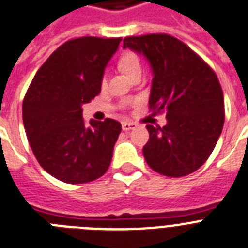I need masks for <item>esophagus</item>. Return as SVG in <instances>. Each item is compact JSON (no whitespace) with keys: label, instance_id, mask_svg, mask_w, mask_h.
<instances>
[{"label":"esophagus","instance_id":"1","mask_svg":"<svg viewBox=\"0 0 248 248\" xmlns=\"http://www.w3.org/2000/svg\"><path fill=\"white\" fill-rule=\"evenodd\" d=\"M136 126H138V124H132V122H122V130L124 131L134 130V128H136Z\"/></svg>","mask_w":248,"mask_h":248}]
</instances>
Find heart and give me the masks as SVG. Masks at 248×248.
Masks as SVG:
<instances>
[{
    "label": "heart",
    "instance_id": "1",
    "mask_svg": "<svg viewBox=\"0 0 248 248\" xmlns=\"http://www.w3.org/2000/svg\"><path fill=\"white\" fill-rule=\"evenodd\" d=\"M118 66L122 71L131 78L135 74L138 72H141V62L139 60V57L134 52H124L122 56L120 57V61H118ZM107 80L106 78H102V85L106 86Z\"/></svg>",
    "mask_w": 248,
    "mask_h": 248
}]
</instances>
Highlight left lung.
<instances>
[{
  "mask_svg": "<svg viewBox=\"0 0 248 248\" xmlns=\"http://www.w3.org/2000/svg\"><path fill=\"white\" fill-rule=\"evenodd\" d=\"M124 48L148 60L153 72L149 107L167 112L163 128L146 124L145 160L167 177L195 172L213 153L224 124V98L215 72L168 34L127 37Z\"/></svg>",
  "mask_w": 248,
  "mask_h": 248,
  "instance_id": "1",
  "label": "left lung"
}]
</instances>
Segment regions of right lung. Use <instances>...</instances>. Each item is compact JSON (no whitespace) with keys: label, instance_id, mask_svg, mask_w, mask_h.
Instances as JSON below:
<instances>
[{"label":"right lung","instance_id":"right-lung-1","mask_svg":"<svg viewBox=\"0 0 248 248\" xmlns=\"http://www.w3.org/2000/svg\"><path fill=\"white\" fill-rule=\"evenodd\" d=\"M121 38L82 37L58 47L39 68L23 102V121L44 170L66 183H86L107 172L122 126L82 120V104L100 93L104 68Z\"/></svg>","mask_w":248,"mask_h":248}]
</instances>
